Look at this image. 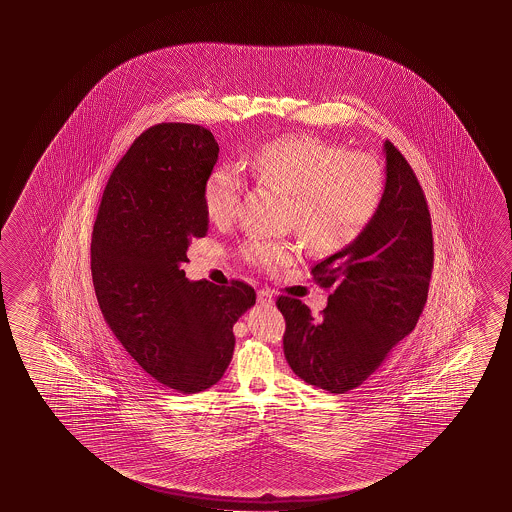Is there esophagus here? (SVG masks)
Wrapping results in <instances>:
<instances>
[{"instance_id":"esophagus-1","label":"esophagus","mask_w":512,"mask_h":512,"mask_svg":"<svg viewBox=\"0 0 512 512\" xmlns=\"http://www.w3.org/2000/svg\"><path fill=\"white\" fill-rule=\"evenodd\" d=\"M257 302L260 305H271L273 303V293L269 289H260L259 293H257Z\"/></svg>"}]
</instances>
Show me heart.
<instances>
[{"label":"heart","mask_w":512,"mask_h":512,"mask_svg":"<svg viewBox=\"0 0 512 512\" xmlns=\"http://www.w3.org/2000/svg\"><path fill=\"white\" fill-rule=\"evenodd\" d=\"M264 184L289 194V223L316 252H336L368 227L384 196L386 173L366 151H344L314 135H285L243 159ZM243 169L218 164L203 184V205L212 223H232L243 196ZM246 262L266 271L291 264L298 248L282 239L250 235L239 248Z\"/></svg>","instance_id":"1"}]
</instances>
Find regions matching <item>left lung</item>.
<instances>
[{"mask_svg": "<svg viewBox=\"0 0 512 512\" xmlns=\"http://www.w3.org/2000/svg\"><path fill=\"white\" fill-rule=\"evenodd\" d=\"M386 187L362 234L312 268L334 289L321 316L278 296L285 318V361L310 386L343 394L361 386L409 336L427 302L434 266L430 212L409 162L384 143Z\"/></svg>", "mask_w": 512, "mask_h": 512, "instance_id": "obj_1", "label": "left lung"}]
</instances>
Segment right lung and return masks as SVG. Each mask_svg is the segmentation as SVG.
Instances as JSON below:
<instances>
[{"mask_svg":"<svg viewBox=\"0 0 512 512\" xmlns=\"http://www.w3.org/2000/svg\"><path fill=\"white\" fill-rule=\"evenodd\" d=\"M207 128L160 123L135 139L101 196L91 271L101 314L141 368L178 393L214 386L232 361L252 285L189 282L180 266L209 216L203 184L218 162Z\"/></svg>","mask_w":512,"mask_h":512,"instance_id":"obj_1","label":"right lung"}]
</instances>
